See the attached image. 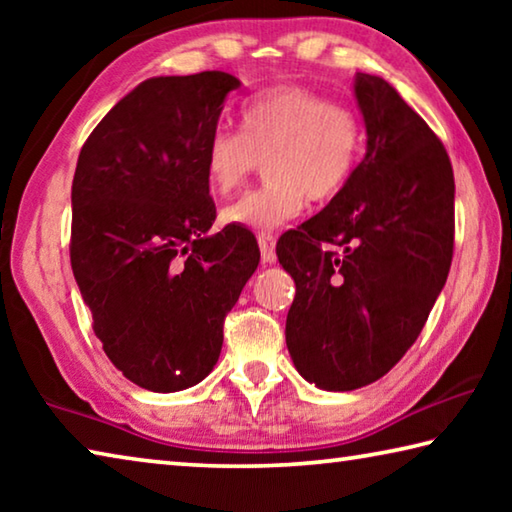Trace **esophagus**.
<instances>
[{
    "label": "esophagus",
    "instance_id": "1",
    "mask_svg": "<svg viewBox=\"0 0 512 512\" xmlns=\"http://www.w3.org/2000/svg\"><path fill=\"white\" fill-rule=\"evenodd\" d=\"M257 244H259V253H262V264H273L275 262V237L271 232H262V235L257 237Z\"/></svg>",
    "mask_w": 512,
    "mask_h": 512
}]
</instances>
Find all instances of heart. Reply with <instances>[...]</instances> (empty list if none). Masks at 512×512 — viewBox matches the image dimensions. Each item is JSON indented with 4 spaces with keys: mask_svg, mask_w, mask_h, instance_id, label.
<instances>
[{
    "mask_svg": "<svg viewBox=\"0 0 512 512\" xmlns=\"http://www.w3.org/2000/svg\"><path fill=\"white\" fill-rule=\"evenodd\" d=\"M363 149L359 115L305 85H275L241 106V133L216 128L203 151L214 194L235 192L266 164V183L225 205L221 219L248 230H275L348 187Z\"/></svg>",
    "mask_w": 512,
    "mask_h": 512,
    "instance_id": "heart-1",
    "label": "heart"
}]
</instances>
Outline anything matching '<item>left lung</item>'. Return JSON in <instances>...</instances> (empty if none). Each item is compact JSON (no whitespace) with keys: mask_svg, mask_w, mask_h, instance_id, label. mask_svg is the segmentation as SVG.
<instances>
[{"mask_svg":"<svg viewBox=\"0 0 512 512\" xmlns=\"http://www.w3.org/2000/svg\"><path fill=\"white\" fill-rule=\"evenodd\" d=\"M366 155L348 187L277 259L296 282L287 348L323 391L384 377L418 339L454 255V171L443 142L393 85L357 74Z\"/></svg>","mask_w":512,"mask_h":512,"instance_id":"1","label":"left lung"}]
</instances>
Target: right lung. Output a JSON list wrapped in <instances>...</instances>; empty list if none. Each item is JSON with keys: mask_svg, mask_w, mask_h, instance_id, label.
<instances>
[{"mask_svg": "<svg viewBox=\"0 0 512 512\" xmlns=\"http://www.w3.org/2000/svg\"><path fill=\"white\" fill-rule=\"evenodd\" d=\"M239 85L225 72L144 81L76 162L72 271L103 352L146 391L176 393L210 375L223 320L259 264L248 230L210 232L203 176L205 142Z\"/></svg>", "mask_w": 512, "mask_h": 512, "instance_id": "obj_1", "label": "right lung"}]
</instances>
